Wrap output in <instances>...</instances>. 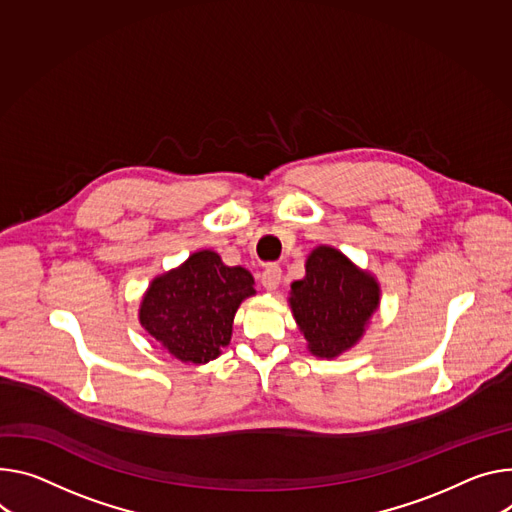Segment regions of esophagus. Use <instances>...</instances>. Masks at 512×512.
<instances>
[{
  "mask_svg": "<svg viewBox=\"0 0 512 512\" xmlns=\"http://www.w3.org/2000/svg\"><path fill=\"white\" fill-rule=\"evenodd\" d=\"M261 284L265 290L275 292L282 284V269L280 265H267L265 271L261 273Z\"/></svg>",
  "mask_w": 512,
  "mask_h": 512,
  "instance_id": "1",
  "label": "esophagus"
}]
</instances>
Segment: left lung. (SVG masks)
Instances as JSON below:
<instances>
[{
	"label": "left lung",
	"mask_w": 512,
	"mask_h": 512,
	"mask_svg": "<svg viewBox=\"0 0 512 512\" xmlns=\"http://www.w3.org/2000/svg\"><path fill=\"white\" fill-rule=\"evenodd\" d=\"M290 306L308 351L333 359L363 337L380 306V284L341 251L320 245L306 259L304 280L292 284Z\"/></svg>",
	"instance_id": "obj_1"
}]
</instances>
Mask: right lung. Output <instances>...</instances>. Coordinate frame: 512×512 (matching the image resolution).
Instances as JSON below:
<instances>
[{"mask_svg":"<svg viewBox=\"0 0 512 512\" xmlns=\"http://www.w3.org/2000/svg\"><path fill=\"white\" fill-rule=\"evenodd\" d=\"M245 267H228L214 251H198L155 277L138 320L161 347L183 363H208L230 343L241 302L255 294Z\"/></svg>","mask_w":512,"mask_h":512,"instance_id":"obj_1","label":"right lung"}]
</instances>
